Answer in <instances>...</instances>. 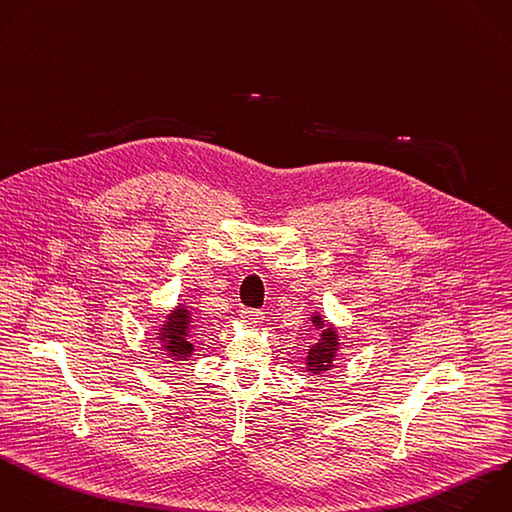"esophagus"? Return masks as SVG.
<instances>
[{
    "mask_svg": "<svg viewBox=\"0 0 512 512\" xmlns=\"http://www.w3.org/2000/svg\"><path fill=\"white\" fill-rule=\"evenodd\" d=\"M240 316H242V320L248 322V324H258V322H262V318H264V314H262L260 310H256V308H242V310H240Z\"/></svg>",
    "mask_w": 512,
    "mask_h": 512,
    "instance_id": "obj_1",
    "label": "esophagus"
}]
</instances>
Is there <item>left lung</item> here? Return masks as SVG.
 I'll return each instance as SVG.
<instances>
[{
  "label": "left lung",
  "instance_id": "1",
  "mask_svg": "<svg viewBox=\"0 0 512 512\" xmlns=\"http://www.w3.org/2000/svg\"><path fill=\"white\" fill-rule=\"evenodd\" d=\"M312 324L316 328L322 330L320 338L316 344H312L310 352H308V358H306V368L314 374H320V372H326L332 368V362H334V356H336V350H338V334L334 330V326H326L328 322L320 316V314H314L312 316Z\"/></svg>",
  "mask_w": 512,
  "mask_h": 512
}]
</instances>
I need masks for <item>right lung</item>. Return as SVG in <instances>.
I'll list each match as a JSON object with an SVG mask.
<instances>
[{
	"instance_id": "obj_1",
	"label": "right lung",
	"mask_w": 512,
	"mask_h": 512,
	"mask_svg": "<svg viewBox=\"0 0 512 512\" xmlns=\"http://www.w3.org/2000/svg\"><path fill=\"white\" fill-rule=\"evenodd\" d=\"M190 322L192 318L188 308L180 304L172 314H168L166 324L160 328L158 334V338L162 340V348L178 360H186L194 352V344L188 340Z\"/></svg>"
}]
</instances>
